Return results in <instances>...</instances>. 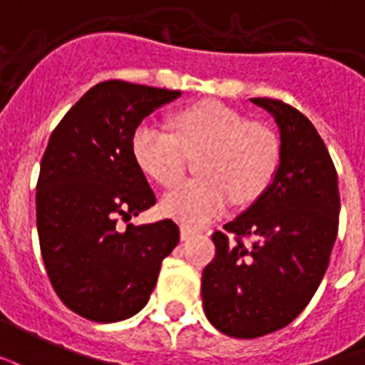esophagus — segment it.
I'll use <instances>...</instances> for the list:
<instances>
[{"mask_svg":"<svg viewBox=\"0 0 365 365\" xmlns=\"http://www.w3.org/2000/svg\"><path fill=\"white\" fill-rule=\"evenodd\" d=\"M194 235H196V231L190 230V227H186V225H182V227H180V239H182V241L194 237Z\"/></svg>","mask_w":365,"mask_h":365,"instance_id":"esophagus-1","label":"esophagus"}]
</instances>
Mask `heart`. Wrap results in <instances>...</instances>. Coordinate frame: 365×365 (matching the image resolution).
<instances>
[{"label": "heart", "instance_id": "heart-1", "mask_svg": "<svg viewBox=\"0 0 365 365\" xmlns=\"http://www.w3.org/2000/svg\"><path fill=\"white\" fill-rule=\"evenodd\" d=\"M171 130L143 122L132 135V155L150 179L177 185L186 155L196 175L165 196L163 212L190 227H202L230 208L249 204L267 190L280 163V138L272 128L249 120L220 101H202L175 113Z\"/></svg>", "mask_w": 365, "mask_h": 365}]
</instances>
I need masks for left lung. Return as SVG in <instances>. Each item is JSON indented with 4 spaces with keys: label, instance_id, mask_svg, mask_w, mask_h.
Returning <instances> with one entry per match:
<instances>
[{
    "label": "left lung",
    "instance_id": "obj_1",
    "mask_svg": "<svg viewBox=\"0 0 365 365\" xmlns=\"http://www.w3.org/2000/svg\"><path fill=\"white\" fill-rule=\"evenodd\" d=\"M280 128V165L259 200L215 231L202 305L217 331L259 339L311 302L339 233V179L309 118L278 98H251Z\"/></svg>",
    "mask_w": 365,
    "mask_h": 365
}]
</instances>
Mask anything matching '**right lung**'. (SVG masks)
<instances>
[{
    "label": "right lung",
    "mask_w": 365,
    "mask_h": 365,
    "mask_svg": "<svg viewBox=\"0 0 365 365\" xmlns=\"http://www.w3.org/2000/svg\"><path fill=\"white\" fill-rule=\"evenodd\" d=\"M179 95L120 79L101 81L48 140L36 182L42 260L63 305L89 321L135 315L179 243L173 220L120 227L155 204L132 155V135L145 116Z\"/></svg>",
    "instance_id": "add662e5"
}]
</instances>
